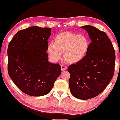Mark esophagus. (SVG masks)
Instances as JSON below:
<instances>
[{
  "instance_id": "1",
  "label": "esophagus",
  "mask_w": 120,
  "mask_h": 120,
  "mask_svg": "<svg viewBox=\"0 0 120 120\" xmlns=\"http://www.w3.org/2000/svg\"><path fill=\"white\" fill-rule=\"evenodd\" d=\"M60 67H61L62 71H64L67 69V66H66L64 65H61L60 66Z\"/></svg>"
}]
</instances>
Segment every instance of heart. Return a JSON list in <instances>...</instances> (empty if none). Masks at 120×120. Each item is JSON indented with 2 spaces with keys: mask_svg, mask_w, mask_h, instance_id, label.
Wrapping results in <instances>:
<instances>
[{
  "mask_svg": "<svg viewBox=\"0 0 120 120\" xmlns=\"http://www.w3.org/2000/svg\"><path fill=\"white\" fill-rule=\"evenodd\" d=\"M53 42L48 44L47 51L50 59L57 62L62 56L70 64H76L84 59L89 49L90 41L84 34H76L70 32L59 33Z\"/></svg>",
  "mask_w": 120,
  "mask_h": 120,
  "instance_id": "1",
  "label": "heart"
}]
</instances>
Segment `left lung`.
I'll use <instances>...</instances> for the list:
<instances>
[{"mask_svg":"<svg viewBox=\"0 0 120 120\" xmlns=\"http://www.w3.org/2000/svg\"><path fill=\"white\" fill-rule=\"evenodd\" d=\"M80 28L88 33L91 42L85 57L68 67L70 74L69 87L72 96L82 100L95 98L100 94L113 78L115 51L105 32L85 25Z\"/></svg>","mask_w":120,"mask_h":120,"instance_id":"1","label":"left lung"}]
</instances>
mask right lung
Wrapping results in <instances>:
<instances>
[{
	"label": "right lung",
	"mask_w": 120,
	"mask_h": 120,
	"mask_svg": "<svg viewBox=\"0 0 120 120\" xmlns=\"http://www.w3.org/2000/svg\"><path fill=\"white\" fill-rule=\"evenodd\" d=\"M50 28L31 26L16 33L7 50L8 72L22 92L32 96L49 94L61 73L60 66L48 61Z\"/></svg>",
	"instance_id": "right-lung-1"
}]
</instances>
